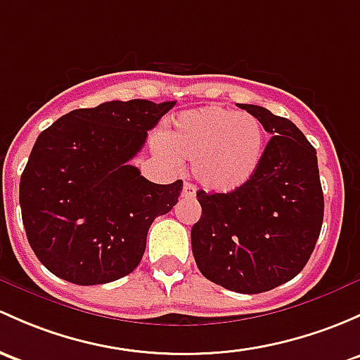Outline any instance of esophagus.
I'll return each instance as SVG.
<instances>
[{"label": "esophagus", "instance_id": "esophagus-1", "mask_svg": "<svg viewBox=\"0 0 360 360\" xmlns=\"http://www.w3.org/2000/svg\"><path fill=\"white\" fill-rule=\"evenodd\" d=\"M195 193H196V190L191 183L183 184V193H181V196H183V198H193V196H195Z\"/></svg>", "mask_w": 360, "mask_h": 360}]
</instances>
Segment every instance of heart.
Here are the masks:
<instances>
[{
    "label": "heart",
    "instance_id": "b5f03b06",
    "mask_svg": "<svg viewBox=\"0 0 360 360\" xmlns=\"http://www.w3.org/2000/svg\"><path fill=\"white\" fill-rule=\"evenodd\" d=\"M164 145L172 157L193 162L196 181L205 190L229 193L257 172L266 132L250 113L210 105L181 113Z\"/></svg>",
    "mask_w": 360,
    "mask_h": 360
}]
</instances>
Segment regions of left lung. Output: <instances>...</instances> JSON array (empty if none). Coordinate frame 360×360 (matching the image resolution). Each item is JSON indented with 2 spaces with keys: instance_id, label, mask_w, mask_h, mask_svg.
<instances>
[{
  "instance_id": "left-lung-1",
  "label": "left lung",
  "mask_w": 360,
  "mask_h": 360,
  "mask_svg": "<svg viewBox=\"0 0 360 360\" xmlns=\"http://www.w3.org/2000/svg\"><path fill=\"white\" fill-rule=\"evenodd\" d=\"M271 134L245 186L196 193L202 217L191 228L200 272L222 288L255 295L290 281L305 267L324 215L316 148L285 117L238 103Z\"/></svg>"
}]
</instances>
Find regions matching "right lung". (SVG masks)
Wrapping results in <instances>:
<instances>
[{"mask_svg":"<svg viewBox=\"0 0 360 360\" xmlns=\"http://www.w3.org/2000/svg\"><path fill=\"white\" fill-rule=\"evenodd\" d=\"M174 105L107 101L72 110L37 136L20 177V209L48 271L91 286L138 267L151 222L172 210L183 181L155 184L129 160Z\"/></svg>","mask_w":360,"mask_h":360,"instance_id":"1","label":"right lung"}]
</instances>
